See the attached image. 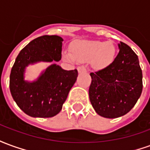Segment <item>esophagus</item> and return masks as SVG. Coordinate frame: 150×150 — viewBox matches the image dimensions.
I'll return each instance as SVG.
<instances>
[{"mask_svg": "<svg viewBox=\"0 0 150 150\" xmlns=\"http://www.w3.org/2000/svg\"><path fill=\"white\" fill-rule=\"evenodd\" d=\"M78 71L79 73H85L88 71V69L86 68L84 66H81V67H78Z\"/></svg>", "mask_w": 150, "mask_h": 150, "instance_id": "esophagus-1", "label": "esophagus"}]
</instances>
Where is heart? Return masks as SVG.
<instances>
[{
  "label": "heart",
  "mask_w": 150,
  "mask_h": 150,
  "mask_svg": "<svg viewBox=\"0 0 150 150\" xmlns=\"http://www.w3.org/2000/svg\"><path fill=\"white\" fill-rule=\"evenodd\" d=\"M72 52L66 50L63 59L69 62H89L94 60L96 66L103 67L113 60L116 48L112 43H105L100 41L80 40L73 43Z\"/></svg>",
  "instance_id": "1"
}]
</instances>
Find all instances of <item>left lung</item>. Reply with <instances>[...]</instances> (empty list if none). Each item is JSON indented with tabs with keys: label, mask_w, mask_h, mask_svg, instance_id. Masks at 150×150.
<instances>
[{
	"label": "left lung",
	"mask_w": 150,
	"mask_h": 150,
	"mask_svg": "<svg viewBox=\"0 0 150 150\" xmlns=\"http://www.w3.org/2000/svg\"><path fill=\"white\" fill-rule=\"evenodd\" d=\"M106 67L91 72L89 98L95 111L106 118L124 116L134 107L143 88L138 57L127 44Z\"/></svg>",
	"instance_id": "obj_1"
}]
</instances>
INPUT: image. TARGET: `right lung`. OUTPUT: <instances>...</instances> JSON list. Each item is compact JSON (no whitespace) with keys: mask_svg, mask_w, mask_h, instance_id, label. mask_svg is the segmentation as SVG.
Returning <instances> with one entry per match:
<instances>
[{"mask_svg":"<svg viewBox=\"0 0 150 150\" xmlns=\"http://www.w3.org/2000/svg\"><path fill=\"white\" fill-rule=\"evenodd\" d=\"M62 38L43 35L25 46L18 54L9 77V88L13 100L25 113L33 117H52L61 111L78 71H65L56 64L50 66L37 81L24 80L25 67L30 63L58 62L62 57Z\"/></svg>","mask_w":150,"mask_h":150,"instance_id":"add662e5","label":"right lung"}]
</instances>
